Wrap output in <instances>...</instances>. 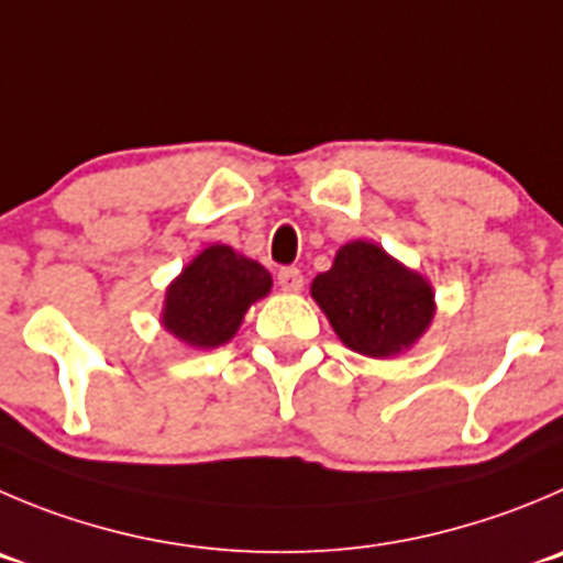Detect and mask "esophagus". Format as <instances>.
<instances>
[{
	"label": "esophagus",
	"instance_id": "esophagus-1",
	"mask_svg": "<svg viewBox=\"0 0 563 563\" xmlns=\"http://www.w3.org/2000/svg\"><path fill=\"white\" fill-rule=\"evenodd\" d=\"M278 287L285 292H298L303 287V276L298 267H282L278 271Z\"/></svg>",
	"mask_w": 563,
	"mask_h": 563
}]
</instances>
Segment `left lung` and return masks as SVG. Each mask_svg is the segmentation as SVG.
<instances>
[{"label": "left lung", "mask_w": 563, "mask_h": 563, "mask_svg": "<svg viewBox=\"0 0 563 563\" xmlns=\"http://www.w3.org/2000/svg\"><path fill=\"white\" fill-rule=\"evenodd\" d=\"M312 298L351 351L387 358L415 345L433 320L428 278L409 271L382 245H342L331 271L312 282Z\"/></svg>", "instance_id": "8db88e82"}]
</instances>
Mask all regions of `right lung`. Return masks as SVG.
I'll use <instances>...</instances> for the list:
<instances>
[{
	"label": "right lung",
	"instance_id": "obj_1",
	"mask_svg": "<svg viewBox=\"0 0 563 563\" xmlns=\"http://www.w3.org/2000/svg\"><path fill=\"white\" fill-rule=\"evenodd\" d=\"M271 287V273L260 262L216 243L170 282L163 325L185 345L218 347L238 334L251 303L265 298Z\"/></svg>",
	"mask_w": 563,
	"mask_h": 563
}]
</instances>
